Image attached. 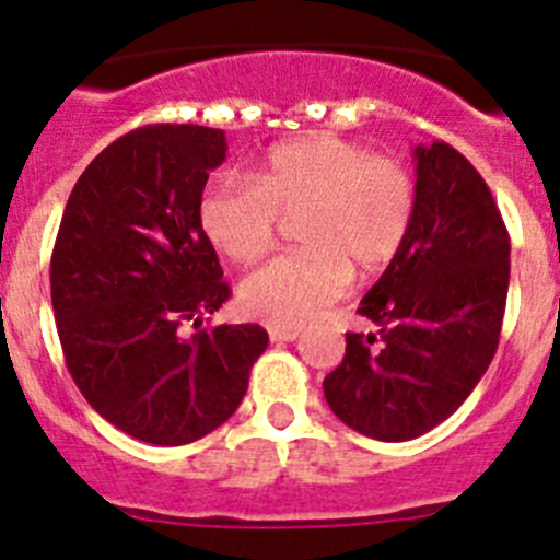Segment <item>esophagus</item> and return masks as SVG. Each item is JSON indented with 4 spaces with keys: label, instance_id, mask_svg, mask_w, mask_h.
Segmentation results:
<instances>
[{
    "label": "esophagus",
    "instance_id": "34e87169",
    "mask_svg": "<svg viewBox=\"0 0 560 560\" xmlns=\"http://www.w3.org/2000/svg\"><path fill=\"white\" fill-rule=\"evenodd\" d=\"M268 332H270V341H295L298 336H301V330H298V327H268Z\"/></svg>",
    "mask_w": 560,
    "mask_h": 560
}]
</instances>
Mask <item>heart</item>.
<instances>
[{"mask_svg":"<svg viewBox=\"0 0 560 560\" xmlns=\"http://www.w3.org/2000/svg\"><path fill=\"white\" fill-rule=\"evenodd\" d=\"M417 184L393 156L332 135L273 145L252 180H208L197 219L219 254L254 265L276 246L281 222H295L303 248L265 265L241 284V306L276 327H301L343 295L349 279L382 273L409 238Z\"/></svg>","mask_w":560,"mask_h":560,"instance_id":"b5f03b06","label":"heart"}]
</instances>
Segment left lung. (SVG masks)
Segmentation results:
<instances>
[{"mask_svg": "<svg viewBox=\"0 0 560 560\" xmlns=\"http://www.w3.org/2000/svg\"><path fill=\"white\" fill-rule=\"evenodd\" d=\"M409 238L358 314L325 376L327 406L380 442L422 436L471 395L499 349L510 290V233L485 178L450 143L417 145Z\"/></svg>", "mask_w": 560, "mask_h": 560, "instance_id": "left-lung-1", "label": "left lung"}]
</instances>
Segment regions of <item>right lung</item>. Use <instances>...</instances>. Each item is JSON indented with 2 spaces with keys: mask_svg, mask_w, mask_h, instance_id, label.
I'll list each match as a JSON object with an SVG mask.
<instances>
[{
  "mask_svg": "<svg viewBox=\"0 0 560 560\" xmlns=\"http://www.w3.org/2000/svg\"><path fill=\"white\" fill-rule=\"evenodd\" d=\"M224 156L222 129L197 124L121 135L72 186L50 254L56 330L78 389L118 431L160 447L230 420L268 347L259 325L200 330L230 298L197 219Z\"/></svg>",
  "mask_w": 560,
  "mask_h": 560,
  "instance_id": "1",
  "label": "right lung"
}]
</instances>
